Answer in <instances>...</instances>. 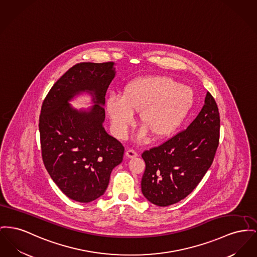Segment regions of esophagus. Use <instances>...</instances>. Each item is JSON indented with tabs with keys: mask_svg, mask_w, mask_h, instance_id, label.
<instances>
[{
	"mask_svg": "<svg viewBox=\"0 0 257 257\" xmlns=\"http://www.w3.org/2000/svg\"><path fill=\"white\" fill-rule=\"evenodd\" d=\"M126 156L128 158H134V157L138 156V153L134 150H128L126 151Z\"/></svg>",
	"mask_w": 257,
	"mask_h": 257,
	"instance_id": "obj_1",
	"label": "esophagus"
}]
</instances>
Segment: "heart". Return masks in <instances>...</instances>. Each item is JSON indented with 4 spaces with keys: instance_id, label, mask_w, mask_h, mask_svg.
I'll use <instances>...</instances> for the list:
<instances>
[{
    "instance_id": "1",
    "label": "heart",
    "mask_w": 257,
    "mask_h": 257,
    "mask_svg": "<svg viewBox=\"0 0 257 257\" xmlns=\"http://www.w3.org/2000/svg\"><path fill=\"white\" fill-rule=\"evenodd\" d=\"M193 104L194 92L189 86L170 76H151L130 81L123 88L121 99L108 97L105 107L117 138L126 137L135 122L134 113L140 112V123L145 130L139 139H145L149 133L154 140H163L181 127Z\"/></svg>"
}]
</instances>
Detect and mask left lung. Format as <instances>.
<instances>
[{"label":"left lung","mask_w":257,"mask_h":257,"mask_svg":"<svg viewBox=\"0 0 257 257\" xmlns=\"http://www.w3.org/2000/svg\"><path fill=\"white\" fill-rule=\"evenodd\" d=\"M219 129L218 107L208 92L205 105L185 130L143 152L144 196L156 206L167 207L189 195L212 164Z\"/></svg>","instance_id":"left-lung-1"}]
</instances>
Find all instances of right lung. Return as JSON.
<instances>
[{"label": "right lung", "instance_id": "obj_1", "mask_svg": "<svg viewBox=\"0 0 257 257\" xmlns=\"http://www.w3.org/2000/svg\"><path fill=\"white\" fill-rule=\"evenodd\" d=\"M113 62L79 63L54 83L40 114L43 161L51 179L72 200L89 203L102 196L124 148L103 127L106 89L115 76ZM89 92L95 105L77 111L68 101Z\"/></svg>", "mask_w": 257, "mask_h": 257}]
</instances>
